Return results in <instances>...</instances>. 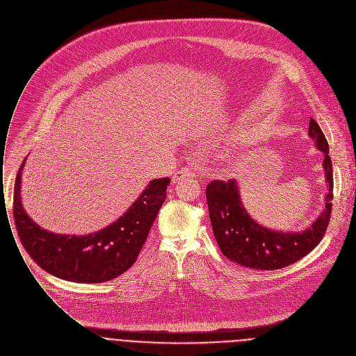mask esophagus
<instances>
[{"label": "esophagus", "instance_id": "obj_1", "mask_svg": "<svg viewBox=\"0 0 356 356\" xmlns=\"http://www.w3.org/2000/svg\"><path fill=\"white\" fill-rule=\"evenodd\" d=\"M195 177H196V172L191 167H184L172 175V184H178L184 178H195Z\"/></svg>", "mask_w": 356, "mask_h": 356}]
</instances>
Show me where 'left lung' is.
Listing matches in <instances>:
<instances>
[{"label": "left lung", "mask_w": 356, "mask_h": 356, "mask_svg": "<svg viewBox=\"0 0 356 356\" xmlns=\"http://www.w3.org/2000/svg\"><path fill=\"white\" fill-rule=\"evenodd\" d=\"M308 134L323 152L327 193L323 211L305 231L283 232L259 225L244 209L235 179H217L207 185L206 197L214 236L222 254L235 264L261 270L280 269L305 257L325 236L333 206V165L329 143L314 119L309 120Z\"/></svg>", "instance_id": "8db88e82"}]
</instances>
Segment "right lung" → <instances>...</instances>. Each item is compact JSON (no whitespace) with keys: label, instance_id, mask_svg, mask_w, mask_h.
<instances>
[{"label":"right lung","instance_id":"obj_1","mask_svg":"<svg viewBox=\"0 0 356 356\" xmlns=\"http://www.w3.org/2000/svg\"><path fill=\"white\" fill-rule=\"evenodd\" d=\"M23 160L13 189V218L27 254L48 273L76 283L116 279L136 261L165 200L170 178L149 182L132 206L109 227L84 236L52 234L40 228L24 211L20 197Z\"/></svg>","mask_w":356,"mask_h":356}]
</instances>
